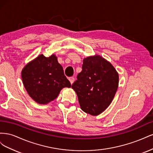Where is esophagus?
<instances>
[{
  "label": "esophagus",
  "mask_w": 153,
  "mask_h": 153,
  "mask_svg": "<svg viewBox=\"0 0 153 153\" xmlns=\"http://www.w3.org/2000/svg\"><path fill=\"white\" fill-rule=\"evenodd\" d=\"M69 82H70V83H71V84H72L74 82V81H75V78L74 77H73V76H71V77H69Z\"/></svg>",
  "instance_id": "esophagus-1"
}]
</instances>
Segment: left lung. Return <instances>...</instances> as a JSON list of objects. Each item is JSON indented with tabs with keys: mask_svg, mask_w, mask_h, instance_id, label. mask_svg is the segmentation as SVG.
Masks as SVG:
<instances>
[{
	"mask_svg": "<svg viewBox=\"0 0 153 153\" xmlns=\"http://www.w3.org/2000/svg\"><path fill=\"white\" fill-rule=\"evenodd\" d=\"M82 70L71 87L82 110L98 115L112 102L119 85V75L113 66L99 55L84 59Z\"/></svg>",
	"mask_w": 153,
	"mask_h": 153,
	"instance_id": "8db88e82",
	"label": "left lung"
}]
</instances>
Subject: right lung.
<instances>
[{"instance_id": "right-lung-1", "label": "right lung", "mask_w": 153, "mask_h": 153, "mask_svg": "<svg viewBox=\"0 0 153 153\" xmlns=\"http://www.w3.org/2000/svg\"><path fill=\"white\" fill-rule=\"evenodd\" d=\"M23 84L36 102L47 104L58 96L64 87H71L63 68L54 55H40L25 66L22 71Z\"/></svg>"}]
</instances>
